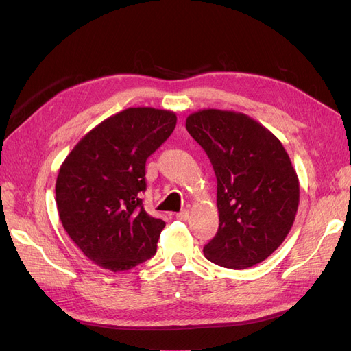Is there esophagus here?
Returning <instances> with one entry per match:
<instances>
[{
	"label": "esophagus",
	"instance_id": "esophagus-1",
	"mask_svg": "<svg viewBox=\"0 0 351 351\" xmlns=\"http://www.w3.org/2000/svg\"><path fill=\"white\" fill-rule=\"evenodd\" d=\"M176 217H177V219H180V221H186V219L189 218V210L184 209V210H182V212H178V214H177Z\"/></svg>",
	"mask_w": 351,
	"mask_h": 351
}]
</instances>
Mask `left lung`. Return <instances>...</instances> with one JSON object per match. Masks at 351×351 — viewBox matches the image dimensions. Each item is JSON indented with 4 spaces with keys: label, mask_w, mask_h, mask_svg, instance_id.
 <instances>
[{
    "label": "left lung",
    "mask_w": 351,
    "mask_h": 351,
    "mask_svg": "<svg viewBox=\"0 0 351 351\" xmlns=\"http://www.w3.org/2000/svg\"><path fill=\"white\" fill-rule=\"evenodd\" d=\"M217 176L219 227L204 247L219 267L246 269L289 234L300 200L295 169L267 127L236 111L200 110L186 120Z\"/></svg>",
    "instance_id": "obj_1"
}]
</instances>
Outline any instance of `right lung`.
I'll use <instances>...</instances> for the list:
<instances>
[{
  "label": "right lung",
  "instance_id": "1",
  "mask_svg": "<svg viewBox=\"0 0 351 351\" xmlns=\"http://www.w3.org/2000/svg\"><path fill=\"white\" fill-rule=\"evenodd\" d=\"M177 123L173 111L127 108L84 134L60 167L61 224L99 268H134L156 252L165 222L143 209L145 164Z\"/></svg>",
  "mask_w": 351,
  "mask_h": 351
}]
</instances>
